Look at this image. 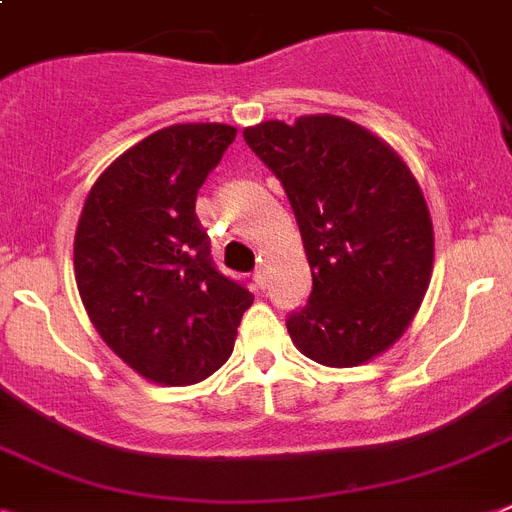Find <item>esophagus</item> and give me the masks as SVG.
<instances>
[{
	"mask_svg": "<svg viewBox=\"0 0 512 512\" xmlns=\"http://www.w3.org/2000/svg\"><path fill=\"white\" fill-rule=\"evenodd\" d=\"M253 282H256V285H259V287L266 285V264H264V261H261V264L256 266V272H253Z\"/></svg>",
	"mask_w": 512,
	"mask_h": 512,
	"instance_id": "obj_1",
	"label": "esophagus"
}]
</instances>
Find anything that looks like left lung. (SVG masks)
<instances>
[{"instance_id": "1", "label": "left lung", "mask_w": 512, "mask_h": 512, "mask_svg": "<svg viewBox=\"0 0 512 512\" xmlns=\"http://www.w3.org/2000/svg\"><path fill=\"white\" fill-rule=\"evenodd\" d=\"M280 177L314 290L287 319L303 356L350 369L390 350L416 319L434 269L432 214L390 143L337 114L243 130Z\"/></svg>"}]
</instances>
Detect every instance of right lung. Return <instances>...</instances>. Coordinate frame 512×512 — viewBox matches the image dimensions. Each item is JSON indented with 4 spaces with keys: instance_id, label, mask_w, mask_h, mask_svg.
I'll use <instances>...</instances> for the list:
<instances>
[{
    "instance_id": "add662e5",
    "label": "right lung",
    "mask_w": 512,
    "mask_h": 512,
    "mask_svg": "<svg viewBox=\"0 0 512 512\" xmlns=\"http://www.w3.org/2000/svg\"><path fill=\"white\" fill-rule=\"evenodd\" d=\"M222 122L151 133L96 177L75 227L80 301L101 340L138 377L204 382L232 356L253 295L214 269L198 188L235 141Z\"/></svg>"
}]
</instances>
